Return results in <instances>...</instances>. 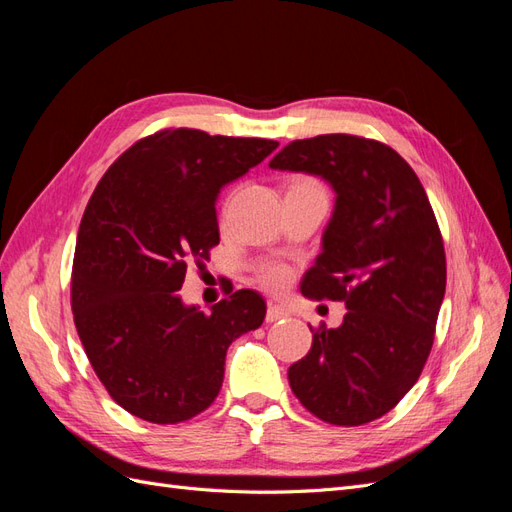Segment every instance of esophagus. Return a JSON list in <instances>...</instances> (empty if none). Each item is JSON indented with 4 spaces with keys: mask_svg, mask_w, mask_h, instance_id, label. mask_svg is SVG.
<instances>
[{
    "mask_svg": "<svg viewBox=\"0 0 512 512\" xmlns=\"http://www.w3.org/2000/svg\"><path fill=\"white\" fill-rule=\"evenodd\" d=\"M286 316H288V312H286V309H282L280 305H269V309H267V322H277V320H282Z\"/></svg>",
    "mask_w": 512,
    "mask_h": 512,
    "instance_id": "1",
    "label": "esophagus"
}]
</instances>
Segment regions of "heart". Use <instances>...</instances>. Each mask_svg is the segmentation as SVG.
Here are the masks:
<instances>
[{
  "mask_svg": "<svg viewBox=\"0 0 512 512\" xmlns=\"http://www.w3.org/2000/svg\"><path fill=\"white\" fill-rule=\"evenodd\" d=\"M292 280V271L286 265H269L260 271L258 282L262 288H267L269 292H282L288 288Z\"/></svg>",
  "mask_w": 512,
  "mask_h": 512,
  "instance_id": "heart-1",
  "label": "heart"
}]
</instances>
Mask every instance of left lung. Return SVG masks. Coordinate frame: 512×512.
Segmentation results:
<instances>
[{"label": "left lung", "mask_w": 512, "mask_h": 512, "mask_svg": "<svg viewBox=\"0 0 512 512\" xmlns=\"http://www.w3.org/2000/svg\"><path fill=\"white\" fill-rule=\"evenodd\" d=\"M269 166L333 185V218L301 292L348 307L342 327H309L312 348L290 365V389L324 423L376 421L421 376L446 290L442 232L423 183L395 149L354 134L292 141Z\"/></svg>", "instance_id": "obj_1"}]
</instances>
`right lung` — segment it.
Returning <instances> with one entry per match:
<instances>
[{
    "label": "right lung",
    "instance_id": "add662e5",
    "mask_svg": "<svg viewBox=\"0 0 512 512\" xmlns=\"http://www.w3.org/2000/svg\"><path fill=\"white\" fill-rule=\"evenodd\" d=\"M277 147L269 138L166 128L106 170L85 207L72 262V314L96 376L117 404L156 425L207 410L226 350L258 329L267 303L237 290L211 314L181 303L190 265L220 243L215 198Z\"/></svg>",
    "mask_w": 512,
    "mask_h": 512
}]
</instances>
